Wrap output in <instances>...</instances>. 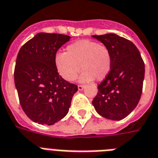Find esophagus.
<instances>
[{
  "instance_id": "34e87169",
  "label": "esophagus",
  "mask_w": 158,
  "mask_h": 158,
  "mask_svg": "<svg viewBox=\"0 0 158 158\" xmlns=\"http://www.w3.org/2000/svg\"><path fill=\"white\" fill-rule=\"evenodd\" d=\"M78 90H82L84 89V85H78Z\"/></svg>"
}]
</instances>
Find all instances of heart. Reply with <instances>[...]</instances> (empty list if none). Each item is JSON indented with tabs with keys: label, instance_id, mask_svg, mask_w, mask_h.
I'll return each instance as SVG.
<instances>
[{
	"label": "heart",
	"instance_id": "obj_1",
	"mask_svg": "<svg viewBox=\"0 0 158 158\" xmlns=\"http://www.w3.org/2000/svg\"><path fill=\"white\" fill-rule=\"evenodd\" d=\"M54 63L58 74L68 81L75 80L81 68L83 72L80 81L88 82L95 78L97 81L103 80L108 76L112 66V57L105 44L81 40L68 45L66 52H57Z\"/></svg>",
	"mask_w": 158,
	"mask_h": 158
}]
</instances>
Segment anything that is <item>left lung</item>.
Returning <instances> with one entry per match:
<instances>
[{
	"mask_svg": "<svg viewBox=\"0 0 158 158\" xmlns=\"http://www.w3.org/2000/svg\"><path fill=\"white\" fill-rule=\"evenodd\" d=\"M107 46L112 57L108 76L98 85L92 104L99 114L120 120L134 110L143 91V60L139 49L127 39L114 34L92 35Z\"/></svg>",
	"mask_w": 158,
	"mask_h": 158,
	"instance_id": "left-lung-1",
	"label": "left lung"
}]
</instances>
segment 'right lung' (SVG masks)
Masks as SVG:
<instances>
[{
	"label": "right lung",
	"mask_w": 158,
	"mask_h": 158,
	"mask_svg": "<svg viewBox=\"0 0 158 158\" xmlns=\"http://www.w3.org/2000/svg\"><path fill=\"white\" fill-rule=\"evenodd\" d=\"M71 37L39 33L19 49L15 67V84L19 103L28 117L52 125L68 113L77 85L59 76L55 55Z\"/></svg>",
	"instance_id": "1"
}]
</instances>
